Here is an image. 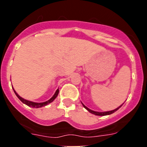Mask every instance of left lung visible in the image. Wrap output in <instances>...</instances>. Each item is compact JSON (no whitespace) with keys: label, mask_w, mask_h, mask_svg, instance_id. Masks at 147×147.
Here are the masks:
<instances>
[{"label":"left lung","mask_w":147,"mask_h":147,"mask_svg":"<svg viewBox=\"0 0 147 147\" xmlns=\"http://www.w3.org/2000/svg\"><path fill=\"white\" fill-rule=\"evenodd\" d=\"M82 105H83V104H82ZM83 106H84V107H85V108L86 109V110H88L90 113H91L94 114V115H102V116H103V115H110V114L113 113H115V111H116V110H119V109L121 107L122 105H121L120 107H118V108L115 109V110H111V111H108V112H96V111H93V110H90V109L88 108V107H87L86 106H85V105H83Z\"/></svg>","instance_id":"left-lung-1"}]
</instances>
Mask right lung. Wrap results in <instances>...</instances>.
<instances>
[{"label": "right lung", "instance_id": "right-lung-1", "mask_svg": "<svg viewBox=\"0 0 147 147\" xmlns=\"http://www.w3.org/2000/svg\"><path fill=\"white\" fill-rule=\"evenodd\" d=\"M14 90V89H13ZM14 92H15V93L16 94V96H18V98H19V99L22 102H23V104H25V105H28V106H29V107H35V108H39V107H44V106H45V105H49V103H51V102H52L53 101H54V99H55L56 98H57V96L58 93H59V89L57 90V91L55 92V93H54V95L51 98H50L49 100H48V101H46V102H41V103H36V102H30V101H28V100H26L24 99V98H21V97L19 96V95L18 94V93L15 92V90H14Z\"/></svg>", "mask_w": 147, "mask_h": 147}]
</instances>
